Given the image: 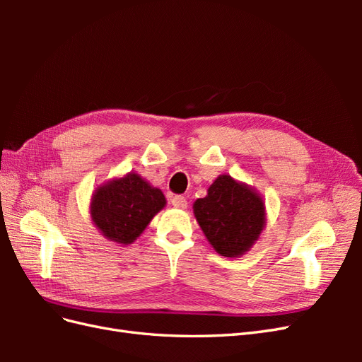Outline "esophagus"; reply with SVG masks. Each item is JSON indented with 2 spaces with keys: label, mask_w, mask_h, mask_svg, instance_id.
<instances>
[{
  "label": "esophagus",
  "mask_w": 362,
  "mask_h": 362,
  "mask_svg": "<svg viewBox=\"0 0 362 362\" xmlns=\"http://www.w3.org/2000/svg\"><path fill=\"white\" fill-rule=\"evenodd\" d=\"M170 202H172L173 206H177V208H185V206H187V199H185L184 196H181V194H173L172 198H170Z\"/></svg>",
  "instance_id": "esophagus-1"
}]
</instances>
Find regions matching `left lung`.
I'll return each mask as SVG.
<instances>
[{"mask_svg": "<svg viewBox=\"0 0 362 362\" xmlns=\"http://www.w3.org/2000/svg\"><path fill=\"white\" fill-rule=\"evenodd\" d=\"M196 221L208 242L223 257H240L255 243L266 223L257 192L229 175H221L208 194L194 202Z\"/></svg>", "mask_w": 362, "mask_h": 362, "instance_id": "obj_1", "label": "left lung"}]
</instances>
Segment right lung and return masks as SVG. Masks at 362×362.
<instances>
[{"instance_id":"add662e5","label":"right lung","mask_w":362,"mask_h":362,"mask_svg":"<svg viewBox=\"0 0 362 362\" xmlns=\"http://www.w3.org/2000/svg\"><path fill=\"white\" fill-rule=\"evenodd\" d=\"M164 205L166 198L161 190L151 187L137 173H128L95 192L90 214L107 238L129 245Z\"/></svg>"}]
</instances>
